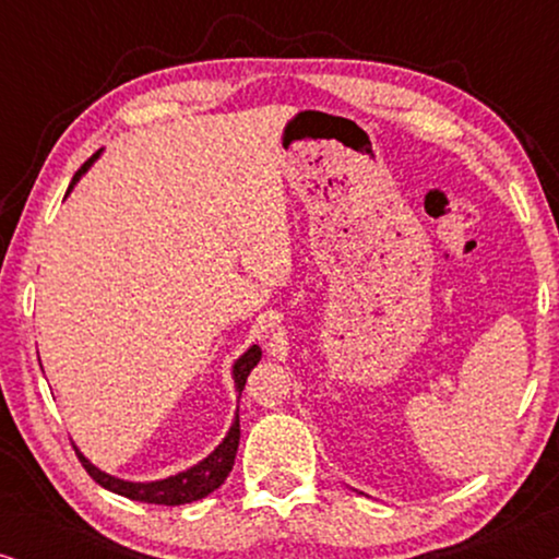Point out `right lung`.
Wrapping results in <instances>:
<instances>
[{
  "instance_id": "right-lung-1",
  "label": "right lung",
  "mask_w": 559,
  "mask_h": 559,
  "mask_svg": "<svg viewBox=\"0 0 559 559\" xmlns=\"http://www.w3.org/2000/svg\"><path fill=\"white\" fill-rule=\"evenodd\" d=\"M98 155H102V150H98L96 155L91 157L88 163L83 165L81 170L73 175V182H71V186H68V193H71L75 182H79L83 175L88 173V167L96 163ZM259 358H262V348L249 346L234 361L231 377H234V386H236V392H239V396L243 392V384H247L249 371L259 364ZM239 438H241V427H239V415H236L231 427H228L226 438L218 442V448L213 450L209 457H203L201 463L190 465L188 471L175 473V476H167V478H159V480H144V484L109 476V473H106V471L96 468V465L91 463L88 457L83 455L79 448H75V445L73 448H75V455H79V461H81L83 468H86L88 476L94 478L98 486H104L106 491L119 493V496H124V499H132V501L157 503V507H180V503H190V501L203 499V496L213 493L221 484H224L226 476L234 468L236 450H239Z\"/></svg>"
}]
</instances>
